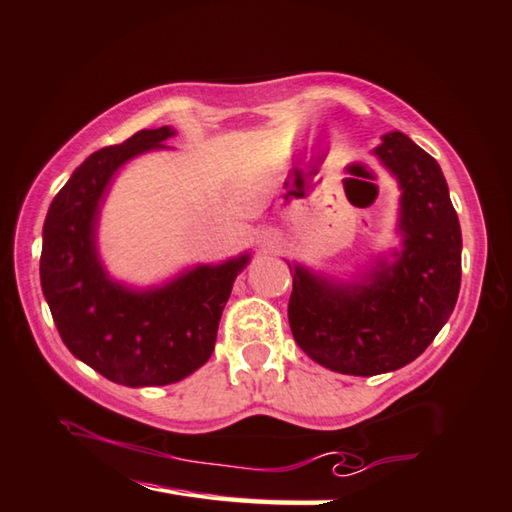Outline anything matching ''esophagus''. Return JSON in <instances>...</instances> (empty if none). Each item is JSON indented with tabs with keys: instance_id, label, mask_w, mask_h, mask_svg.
Masks as SVG:
<instances>
[{
	"instance_id": "obj_1",
	"label": "esophagus",
	"mask_w": 512,
	"mask_h": 512,
	"mask_svg": "<svg viewBox=\"0 0 512 512\" xmlns=\"http://www.w3.org/2000/svg\"><path fill=\"white\" fill-rule=\"evenodd\" d=\"M257 244L262 248H275L277 232L273 228H262L257 232Z\"/></svg>"
}]
</instances>
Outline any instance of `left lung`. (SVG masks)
<instances>
[{
  "instance_id": "left-lung-1",
  "label": "left lung",
  "mask_w": 512,
  "mask_h": 512,
  "mask_svg": "<svg viewBox=\"0 0 512 512\" xmlns=\"http://www.w3.org/2000/svg\"><path fill=\"white\" fill-rule=\"evenodd\" d=\"M374 154L401 188L394 262L353 282L288 264V324L300 349L338 374L376 376L410 365L443 329L461 286V226L448 183L430 154L403 132L383 136Z\"/></svg>"
}]
</instances>
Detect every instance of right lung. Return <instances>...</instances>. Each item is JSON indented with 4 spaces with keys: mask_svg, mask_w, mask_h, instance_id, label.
<instances>
[{
    "mask_svg": "<svg viewBox=\"0 0 512 512\" xmlns=\"http://www.w3.org/2000/svg\"><path fill=\"white\" fill-rule=\"evenodd\" d=\"M172 127L141 129L94 152L55 194L42 230L40 282L67 349L111 383H179L215 351L221 313L250 255L201 264L163 286L136 291L107 275L96 230L100 203L118 167L165 150Z\"/></svg>",
    "mask_w": 512,
    "mask_h": 512,
    "instance_id": "right-lung-1",
    "label": "right lung"
}]
</instances>
